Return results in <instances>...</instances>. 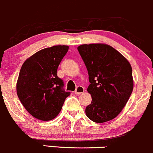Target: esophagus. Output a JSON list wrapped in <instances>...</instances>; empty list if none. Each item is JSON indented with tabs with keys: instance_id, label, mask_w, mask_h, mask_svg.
Instances as JSON below:
<instances>
[{
	"instance_id": "1",
	"label": "esophagus",
	"mask_w": 153,
	"mask_h": 153,
	"mask_svg": "<svg viewBox=\"0 0 153 153\" xmlns=\"http://www.w3.org/2000/svg\"><path fill=\"white\" fill-rule=\"evenodd\" d=\"M84 91H85V89H84L83 87H82V86H78L76 89H75V94H76V95L81 94V93H83Z\"/></svg>"
}]
</instances>
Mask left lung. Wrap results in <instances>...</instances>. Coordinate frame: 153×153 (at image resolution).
<instances>
[{"label":"left lung","mask_w":153,"mask_h":153,"mask_svg":"<svg viewBox=\"0 0 153 153\" xmlns=\"http://www.w3.org/2000/svg\"><path fill=\"white\" fill-rule=\"evenodd\" d=\"M89 75L88 92L91 104L85 108L90 120L101 123L122 111L133 89L132 71L128 60L106 44H84L78 47Z\"/></svg>","instance_id":"1"}]
</instances>
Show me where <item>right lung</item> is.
I'll return each instance as SVG.
<instances>
[{
  "label": "right lung",
  "mask_w": 153,
  "mask_h": 153,
  "mask_svg": "<svg viewBox=\"0 0 153 153\" xmlns=\"http://www.w3.org/2000/svg\"><path fill=\"white\" fill-rule=\"evenodd\" d=\"M68 51L67 45H55L38 51L22 65L16 90L27 111L36 118L48 121L60 113L65 98L63 80L57 70Z\"/></svg>",
  "instance_id": "right-lung-1"
}]
</instances>
